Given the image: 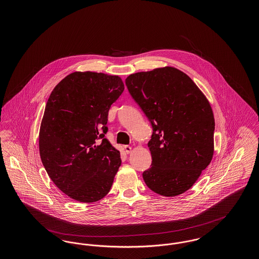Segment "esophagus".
I'll list each match as a JSON object with an SVG mask.
<instances>
[{
  "label": "esophagus",
  "mask_w": 259,
  "mask_h": 259,
  "mask_svg": "<svg viewBox=\"0 0 259 259\" xmlns=\"http://www.w3.org/2000/svg\"><path fill=\"white\" fill-rule=\"evenodd\" d=\"M124 150H125V152L128 154V153H130V152H131L132 148H131L130 146H124Z\"/></svg>",
  "instance_id": "34e87169"
}]
</instances>
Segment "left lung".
Masks as SVG:
<instances>
[{
	"label": "left lung",
	"mask_w": 259,
	"mask_h": 259,
	"mask_svg": "<svg viewBox=\"0 0 259 259\" xmlns=\"http://www.w3.org/2000/svg\"><path fill=\"white\" fill-rule=\"evenodd\" d=\"M125 84L152 127V162L143 172L148 188L172 197L188 190L213 154L214 119L208 100L172 67L130 74Z\"/></svg>",
	"instance_id": "left-lung-1"
}]
</instances>
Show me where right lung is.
Segmentation results:
<instances>
[{
	"instance_id": "right-lung-1",
	"label": "right lung",
	"mask_w": 259,
	"mask_h": 259,
	"mask_svg": "<svg viewBox=\"0 0 259 259\" xmlns=\"http://www.w3.org/2000/svg\"><path fill=\"white\" fill-rule=\"evenodd\" d=\"M117 75L75 72L55 87L39 129V154L51 181L70 198L92 203L105 197L121 165L105 138L111 104L122 94Z\"/></svg>"
}]
</instances>
